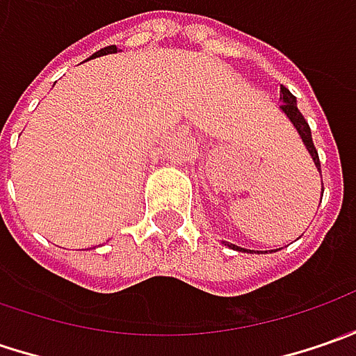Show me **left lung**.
Instances as JSON below:
<instances>
[{
  "mask_svg": "<svg viewBox=\"0 0 356 356\" xmlns=\"http://www.w3.org/2000/svg\"><path fill=\"white\" fill-rule=\"evenodd\" d=\"M281 111L285 113V117L291 120V124L295 127V130L299 132V136H301V140L305 144V148L309 150V154L313 158V162H315V166H317V170L321 172V162H319V154H317V148H315V144H313V138H311V129H309L307 120L303 118V115L299 113V108H297V101H295V97L289 92V89H285V87H281ZM226 243V241H224ZM229 245V243H227ZM229 248H234V250H238V252H248V250H243V248H238V245H229ZM252 252V250H250Z\"/></svg>",
  "mask_w": 356,
  "mask_h": 356,
  "instance_id": "8db88e82",
  "label": "left lung"
}]
</instances>
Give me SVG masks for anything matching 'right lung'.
<instances>
[{"label":"right lung","instance_id":"right-lung-1","mask_svg":"<svg viewBox=\"0 0 356 356\" xmlns=\"http://www.w3.org/2000/svg\"><path fill=\"white\" fill-rule=\"evenodd\" d=\"M101 53H104V55H106V53H117V47H115V45H111V47H104Z\"/></svg>","mask_w":356,"mask_h":356}]
</instances>
